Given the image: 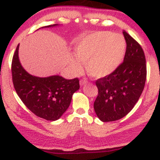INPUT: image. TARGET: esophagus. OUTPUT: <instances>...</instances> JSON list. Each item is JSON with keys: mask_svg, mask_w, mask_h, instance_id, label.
Returning <instances> with one entry per match:
<instances>
[{"mask_svg": "<svg viewBox=\"0 0 160 160\" xmlns=\"http://www.w3.org/2000/svg\"><path fill=\"white\" fill-rule=\"evenodd\" d=\"M86 82H87V80H86V79H82V80H80V85L82 86H83L84 84H86Z\"/></svg>", "mask_w": 160, "mask_h": 160, "instance_id": "esophagus-1", "label": "esophagus"}]
</instances>
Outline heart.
<instances>
[{
    "label": "heart",
    "mask_w": 160,
    "mask_h": 160,
    "mask_svg": "<svg viewBox=\"0 0 160 160\" xmlns=\"http://www.w3.org/2000/svg\"><path fill=\"white\" fill-rule=\"evenodd\" d=\"M126 50L124 37L109 31H98L86 36L74 48L75 58L69 65L75 74L82 72L81 63L94 78L108 76L122 62Z\"/></svg>",
    "instance_id": "b5f03b06"
}]
</instances>
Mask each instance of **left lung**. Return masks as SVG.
I'll list each match as a JSON object with an SVG mask.
<instances>
[{
    "label": "left lung",
    "mask_w": 160,
    "mask_h": 160,
    "mask_svg": "<svg viewBox=\"0 0 160 160\" xmlns=\"http://www.w3.org/2000/svg\"><path fill=\"white\" fill-rule=\"evenodd\" d=\"M123 34L127 43L124 62L112 73L95 82L98 95L94 109L103 122L118 120L128 115L145 87L147 68L143 49L126 31Z\"/></svg>",
    "instance_id": "left-lung-1"
}]
</instances>
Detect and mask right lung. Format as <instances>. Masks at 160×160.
Instances as JSON below:
<instances>
[{
	"label": "right lung",
	"mask_w": 160,
	"mask_h": 160,
	"mask_svg": "<svg viewBox=\"0 0 160 160\" xmlns=\"http://www.w3.org/2000/svg\"><path fill=\"white\" fill-rule=\"evenodd\" d=\"M18 48L19 45L12 61V82L18 97L36 116L48 121L57 120L68 108L73 94L80 88L79 79L66 80L59 75L48 78L32 76L21 65Z\"/></svg>",
	"instance_id": "obj_1"
}]
</instances>
